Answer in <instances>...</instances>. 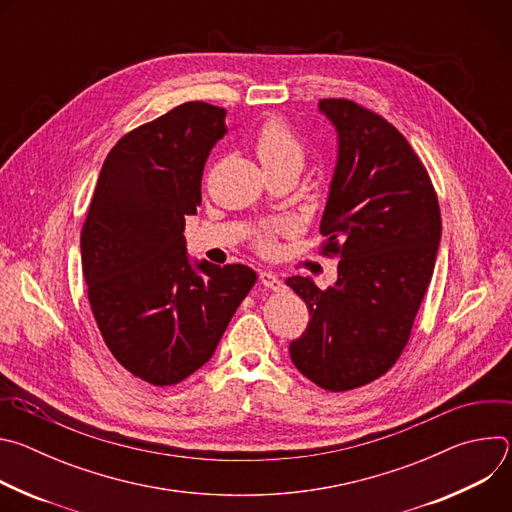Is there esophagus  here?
<instances>
[{
	"label": "esophagus",
	"instance_id": "34e87169",
	"mask_svg": "<svg viewBox=\"0 0 512 512\" xmlns=\"http://www.w3.org/2000/svg\"><path fill=\"white\" fill-rule=\"evenodd\" d=\"M259 281L267 287V289H273V291H279L283 287V281L271 273V271H259Z\"/></svg>",
	"mask_w": 512,
	"mask_h": 512
}]
</instances>
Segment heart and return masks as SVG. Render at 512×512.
I'll list each match as a JSON object with an SVG mask.
<instances>
[{
  "instance_id": "b5f03b06",
  "label": "heart",
  "mask_w": 512,
  "mask_h": 512,
  "mask_svg": "<svg viewBox=\"0 0 512 512\" xmlns=\"http://www.w3.org/2000/svg\"><path fill=\"white\" fill-rule=\"evenodd\" d=\"M253 148L259 162L267 170V174L277 170L300 172L306 162V143L302 135L281 117L267 119L257 129L253 137ZM285 231H287V223H281V221L265 223L255 233V247L261 253H273L277 237Z\"/></svg>"
}]
</instances>
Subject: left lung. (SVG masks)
<instances>
[{
    "label": "left lung",
    "instance_id": "1",
    "mask_svg": "<svg viewBox=\"0 0 512 512\" xmlns=\"http://www.w3.org/2000/svg\"><path fill=\"white\" fill-rule=\"evenodd\" d=\"M338 131V164L320 253L340 257L338 279L320 289L287 277L310 310L289 344L298 371L342 393L383 377L405 350L433 275L442 214L431 178L405 135L350 99H322Z\"/></svg>",
    "mask_w": 512,
    "mask_h": 512
}]
</instances>
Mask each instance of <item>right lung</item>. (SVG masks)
Instances as JSON below:
<instances>
[{"label":"right lung","mask_w":512,"mask_h":512,"mask_svg":"<svg viewBox=\"0 0 512 512\" xmlns=\"http://www.w3.org/2000/svg\"><path fill=\"white\" fill-rule=\"evenodd\" d=\"M225 115L188 101L125 133L101 168L81 231L99 332L123 369L156 387L202 367L257 281L241 263L202 261L196 273L182 235Z\"/></svg>","instance_id":"obj_1"}]
</instances>
